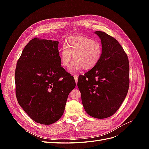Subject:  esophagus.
I'll return each instance as SVG.
<instances>
[{
  "label": "esophagus",
  "mask_w": 149,
  "mask_h": 149,
  "mask_svg": "<svg viewBox=\"0 0 149 149\" xmlns=\"http://www.w3.org/2000/svg\"><path fill=\"white\" fill-rule=\"evenodd\" d=\"M74 80H75V82L76 83H78V76L76 75V74H74Z\"/></svg>",
  "instance_id": "1"
}]
</instances>
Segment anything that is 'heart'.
Segmentation results:
<instances>
[{
  "instance_id": "obj_1",
  "label": "heart",
  "mask_w": 149,
  "mask_h": 149,
  "mask_svg": "<svg viewBox=\"0 0 149 149\" xmlns=\"http://www.w3.org/2000/svg\"><path fill=\"white\" fill-rule=\"evenodd\" d=\"M103 53V47L99 40L84 36H74L68 38L66 45L60 51V60L62 66L68 68L73 59L74 61L70 71L75 72L90 70L96 67L100 61Z\"/></svg>"
}]
</instances>
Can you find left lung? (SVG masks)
I'll list each match as a JSON object with an SVG mask.
<instances>
[{
	"instance_id": "obj_1",
	"label": "left lung",
	"mask_w": 149,
	"mask_h": 149,
	"mask_svg": "<svg viewBox=\"0 0 149 149\" xmlns=\"http://www.w3.org/2000/svg\"><path fill=\"white\" fill-rule=\"evenodd\" d=\"M103 47L100 61L78 78V87L86 112L93 118L104 119L119 109L129 86V63L123 48L114 37L95 31Z\"/></svg>"
}]
</instances>
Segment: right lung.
Segmentation results:
<instances>
[{
	"instance_id": "obj_1",
	"label": "right lung",
	"mask_w": 149,
	"mask_h": 149,
	"mask_svg": "<svg viewBox=\"0 0 149 149\" xmlns=\"http://www.w3.org/2000/svg\"><path fill=\"white\" fill-rule=\"evenodd\" d=\"M58 43L31 40L17 63L18 102L31 119L42 124H52L61 118L76 86L74 78L61 66Z\"/></svg>"
}]
</instances>
